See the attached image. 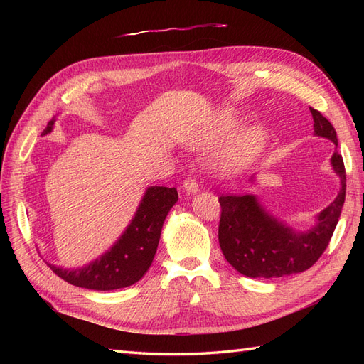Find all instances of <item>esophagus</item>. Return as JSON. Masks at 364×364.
<instances>
[{"label":"esophagus","mask_w":364,"mask_h":364,"mask_svg":"<svg viewBox=\"0 0 364 364\" xmlns=\"http://www.w3.org/2000/svg\"><path fill=\"white\" fill-rule=\"evenodd\" d=\"M183 190H185L186 193L194 194V193L199 191V183H197L196 179H193V178H186V179L183 181Z\"/></svg>","instance_id":"esophagus-1"}]
</instances>
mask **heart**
Returning <instances> with one entry per match:
<instances>
[{"label": "heart", "instance_id": "1", "mask_svg": "<svg viewBox=\"0 0 364 364\" xmlns=\"http://www.w3.org/2000/svg\"><path fill=\"white\" fill-rule=\"evenodd\" d=\"M237 126V119L230 112H225L218 117L214 127L206 135L208 139L220 138L228 135ZM264 132L259 127H249L228 144L217 155L215 165L220 171L223 173H237L243 170L246 165L255 158L264 146Z\"/></svg>", "mask_w": 364, "mask_h": 364}]
</instances>
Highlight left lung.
<instances>
[{"label": "left lung", "instance_id": "obj_1", "mask_svg": "<svg viewBox=\"0 0 364 364\" xmlns=\"http://www.w3.org/2000/svg\"><path fill=\"white\" fill-rule=\"evenodd\" d=\"M310 112L314 134L337 146L333 124L316 109L310 107ZM331 165L341 188L336 200L317 215L316 225L306 232H294L270 215L255 196H220L218 243L230 266L249 278H281L310 269L328 247L345 203L346 171L338 151L333 155Z\"/></svg>", "mask_w": 364, "mask_h": 364}]
</instances>
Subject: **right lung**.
Returning a JSON list of instances; mask_svg holds the SVG:
<instances>
[{"mask_svg": "<svg viewBox=\"0 0 364 364\" xmlns=\"http://www.w3.org/2000/svg\"><path fill=\"white\" fill-rule=\"evenodd\" d=\"M53 126L54 119L42 135L50 134ZM178 197L176 188L149 186L123 235L100 258L82 269H62L48 264L50 269L63 281L90 290H117L138 282L151 266L165 217Z\"/></svg>", "mask_w": 364, "mask_h": 364, "instance_id": "obj_1", "label": "right lung"}]
</instances>
